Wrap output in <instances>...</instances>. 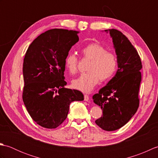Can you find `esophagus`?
Listing matches in <instances>:
<instances>
[{
	"label": "esophagus",
	"mask_w": 158,
	"mask_h": 158,
	"mask_svg": "<svg viewBox=\"0 0 158 158\" xmlns=\"http://www.w3.org/2000/svg\"><path fill=\"white\" fill-rule=\"evenodd\" d=\"M84 100L85 101H88L89 100V96L88 95H87V94L84 95Z\"/></svg>",
	"instance_id": "esophagus-1"
}]
</instances>
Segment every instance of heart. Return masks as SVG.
<instances>
[{
    "label": "heart",
    "mask_w": 158,
    "mask_h": 158,
    "mask_svg": "<svg viewBox=\"0 0 158 158\" xmlns=\"http://www.w3.org/2000/svg\"><path fill=\"white\" fill-rule=\"evenodd\" d=\"M85 58L90 60L87 70L78 78L74 79L72 85L75 89L83 92H89L98 84L99 80L105 81L111 77L117 68V57L115 53L108 52L99 43H92L81 49ZM78 59L73 53H70L65 58V66L71 74L77 72Z\"/></svg>",
    "instance_id": "1"
}]
</instances>
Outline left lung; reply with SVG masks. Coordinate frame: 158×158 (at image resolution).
<instances>
[{
	"label": "left lung",
	"mask_w": 158,
	"mask_h": 158,
	"mask_svg": "<svg viewBox=\"0 0 158 158\" xmlns=\"http://www.w3.org/2000/svg\"><path fill=\"white\" fill-rule=\"evenodd\" d=\"M117 57L118 70L108 84L92 96L101 107L102 115L95 121L106 131L119 129L129 122L139 106L142 62L132 43L122 32L109 30Z\"/></svg>",
	"instance_id": "8db88e82"
}]
</instances>
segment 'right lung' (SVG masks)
<instances>
[{
  "instance_id": "obj_1",
  "label": "right lung",
  "mask_w": 158,
  "mask_h": 158,
  "mask_svg": "<svg viewBox=\"0 0 158 158\" xmlns=\"http://www.w3.org/2000/svg\"><path fill=\"white\" fill-rule=\"evenodd\" d=\"M78 32L51 29L30 45L23 64L22 99L29 115L43 127L56 128L68 115L70 104L81 101L83 94L65 88V58L79 41Z\"/></svg>"
}]
</instances>
